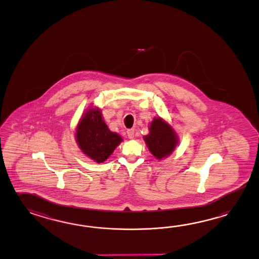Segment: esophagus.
<instances>
[{"instance_id":"esophagus-1","label":"esophagus","mask_w":259,"mask_h":259,"mask_svg":"<svg viewBox=\"0 0 259 259\" xmlns=\"http://www.w3.org/2000/svg\"><path fill=\"white\" fill-rule=\"evenodd\" d=\"M127 136L130 139H133L135 137V129H128L127 130Z\"/></svg>"}]
</instances>
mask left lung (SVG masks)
<instances>
[{
	"mask_svg": "<svg viewBox=\"0 0 259 259\" xmlns=\"http://www.w3.org/2000/svg\"><path fill=\"white\" fill-rule=\"evenodd\" d=\"M150 152L157 159L169 155L178 144V137L172 127L161 118L154 119L150 126V134L145 137Z\"/></svg>",
	"mask_w": 259,
	"mask_h": 259,
	"instance_id": "left-lung-1",
	"label": "left lung"
}]
</instances>
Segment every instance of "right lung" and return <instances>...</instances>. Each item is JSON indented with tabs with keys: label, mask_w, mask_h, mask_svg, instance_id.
<instances>
[{
	"label": "right lung",
	"mask_w": 259,
	"mask_h": 259,
	"mask_svg": "<svg viewBox=\"0 0 259 259\" xmlns=\"http://www.w3.org/2000/svg\"><path fill=\"white\" fill-rule=\"evenodd\" d=\"M76 139L80 150L94 161L103 162L120 144L121 138L110 132L99 109L87 111L77 127Z\"/></svg>",
	"instance_id": "add662e5"
}]
</instances>
